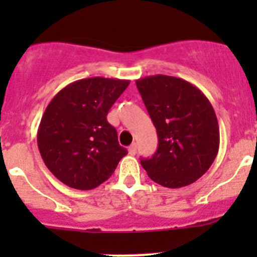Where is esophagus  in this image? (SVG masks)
Wrapping results in <instances>:
<instances>
[{
    "label": "esophagus",
    "mask_w": 257,
    "mask_h": 257,
    "mask_svg": "<svg viewBox=\"0 0 257 257\" xmlns=\"http://www.w3.org/2000/svg\"><path fill=\"white\" fill-rule=\"evenodd\" d=\"M136 149H138V147H136V144L134 143V144L130 145V148H128V153L131 154V156H135L136 154Z\"/></svg>",
    "instance_id": "esophagus-1"
}]
</instances>
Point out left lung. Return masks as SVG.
<instances>
[{"instance_id": "1", "label": "left lung", "mask_w": 257, "mask_h": 257, "mask_svg": "<svg viewBox=\"0 0 257 257\" xmlns=\"http://www.w3.org/2000/svg\"><path fill=\"white\" fill-rule=\"evenodd\" d=\"M136 86L158 135V149L142 160L149 178L166 188H181L206 174L219 152L216 113L206 95L185 79L156 74Z\"/></svg>"}]
</instances>
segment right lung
<instances>
[{
    "label": "right lung",
    "mask_w": 257,
    "mask_h": 257,
    "mask_svg": "<svg viewBox=\"0 0 257 257\" xmlns=\"http://www.w3.org/2000/svg\"><path fill=\"white\" fill-rule=\"evenodd\" d=\"M128 83L91 77L69 83L52 97L41 118L37 144L46 167L63 184L94 189L127 154L106 114Z\"/></svg>",
    "instance_id": "add662e5"
}]
</instances>
